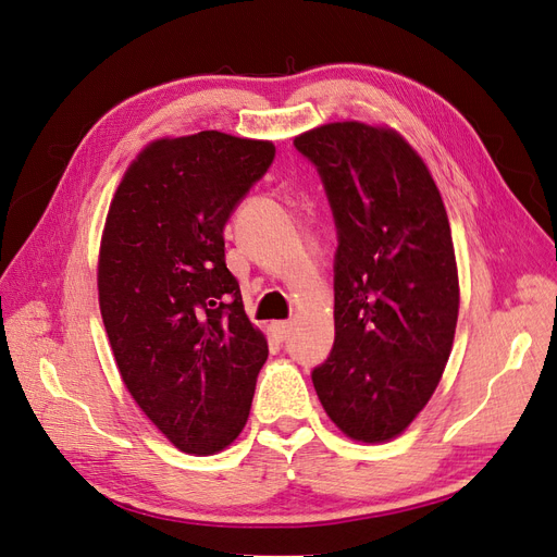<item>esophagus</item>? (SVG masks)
<instances>
[{
	"label": "esophagus",
	"instance_id": "obj_1",
	"mask_svg": "<svg viewBox=\"0 0 557 557\" xmlns=\"http://www.w3.org/2000/svg\"><path fill=\"white\" fill-rule=\"evenodd\" d=\"M292 329H294L292 321H273V324H271V333H273L275 339H286V337H289Z\"/></svg>",
	"mask_w": 557,
	"mask_h": 557
}]
</instances>
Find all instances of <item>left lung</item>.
Segmentation results:
<instances>
[{
  "label": "left lung",
  "instance_id": "8db88e82",
  "mask_svg": "<svg viewBox=\"0 0 557 557\" xmlns=\"http://www.w3.org/2000/svg\"><path fill=\"white\" fill-rule=\"evenodd\" d=\"M294 146L324 181L339 240L335 345L314 391L349 440L391 442L433 398L454 347L460 286L442 194L388 124L329 122Z\"/></svg>",
  "mask_w": 557,
  "mask_h": 557
}]
</instances>
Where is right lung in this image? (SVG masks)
Masks as SVG:
<instances>
[{"label":"right lung","instance_id":"1","mask_svg":"<svg viewBox=\"0 0 557 557\" xmlns=\"http://www.w3.org/2000/svg\"><path fill=\"white\" fill-rule=\"evenodd\" d=\"M273 157V140L214 129L150 140L106 214L97 289L120 376L161 435L191 456L236 442L268 358L222 231Z\"/></svg>","mask_w":557,"mask_h":557}]
</instances>
